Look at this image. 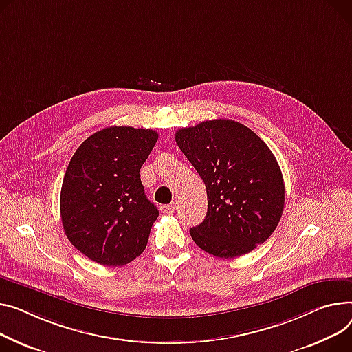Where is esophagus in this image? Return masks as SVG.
Listing matches in <instances>:
<instances>
[{
  "instance_id": "esophagus-1",
  "label": "esophagus",
  "mask_w": 352,
  "mask_h": 352,
  "mask_svg": "<svg viewBox=\"0 0 352 352\" xmlns=\"http://www.w3.org/2000/svg\"><path fill=\"white\" fill-rule=\"evenodd\" d=\"M175 204H170V205H161L160 206V209H161V212L162 214H166V215H173L174 212H175Z\"/></svg>"
}]
</instances>
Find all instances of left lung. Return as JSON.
I'll list each match as a JSON object with an SVG mask.
<instances>
[{"label": "left lung", "instance_id": "1", "mask_svg": "<svg viewBox=\"0 0 352 352\" xmlns=\"http://www.w3.org/2000/svg\"><path fill=\"white\" fill-rule=\"evenodd\" d=\"M175 142L206 186L208 212L190 229L194 242L232 259L269 239L283 214L285 182L263 140L238 122L217 119L178 130Z\"/></svg>", "mask_w": 352, "mask_h": 352}]
</instances>
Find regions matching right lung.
I'll use <instances>...</instances> for the list:
<instances>
[{
  "instance_id": "1",
  "label": "right lung",
  "mask_w": 352,
  "mask_h": 352,
  "mask_svg": "<svg viewBox=\"0 0 352 352\" xmlns=\"http://www.w3.org/2000/svg\"><path fill=\"white\" fill-rule=\"evenodd\" d=\"M150 129L106 127L80 144L66 168L60 218L67 239L90 261L123 266L143 253L158 217L140 168L157 143Z\"/></svg>"
}]
</instances>
